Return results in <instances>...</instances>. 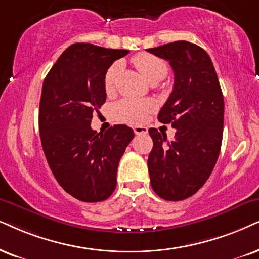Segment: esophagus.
Wrapping results in <instances>:
<instances>
[{
	"label": "esophagus",
	"instance_id": "esophagus-1",
	"mask_svg": "<svg viewBox=\"0 0 259 259\" xmlns=\"http://www.w3.org/2000/svg\"><path fill=\"white\" fill-rule=\"evenodd\" d=\"M134 133L136 135H147L148 134V127L142 126V125H136L134 126Z\"/></svg>",
	"mask_w": 259,
	"mask_h": 259
}]
</instances>
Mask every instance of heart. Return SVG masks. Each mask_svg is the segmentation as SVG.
<instances>
[{"mask_svg":"<svg viewBox=\"0 0 259 259\" xmlns=\"http://www.w3.org/2000/svg\"><path fill=\"white\" fill-rule=\"evenodd\" d=\"M134 64L136 65L140 73L150 83H156L166 77L168 73V67L165 61L150 54H139L134 57ZM122 69V64L113 63L107 69L104 78V88L106 93H112L116 86L117 77ZM155 103L149 99H134V98H124L117 101L112 106V116L119 122L140 124L145 122L149 113L155 110Z\"/></svg>","mask_w":259,"mask_h":259,"instance_id":"1","label":"heart"}]
</instances>
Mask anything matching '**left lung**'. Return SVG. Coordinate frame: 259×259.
Listing matches in <instances>:
<instances>
[{"mask_svg": "<svg viewBox=\"0 0 259 259\" xmlns=\"http://www.w3.org/2000/svg\"><path fill=\"white\" fill-rule=\"evenodd\" d=\"M168 61L175 84L158 119L172 124L175 140L150 127V184L166 201H182L198 191L218 161L224 133V96L209 55L201 47L179 40L152 48Z\"/></svg>", "mask_w": 259, "mask_h": 259, "instance_id": "left-lung-1", "label": "left lung"}]
</instances>
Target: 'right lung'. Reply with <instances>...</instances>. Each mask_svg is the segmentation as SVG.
<instances>
[{
    "instance_id": "1",
    "label": "right lung",
    "mask_w": 259,
    "mask_h": 259,
    "mask_svg": "<svg viewBox=\"0 0 259 259\" xmlns=\"http://www.w3.org/2000/svg\"><path fill=\"white\" fill-rule=\"evenodd\" d=\"M127 54L76 42L61 55L42 83V150L58 184L78 201L101 202L112 195L119 160L134 139L133 129L124 124L105 133L91 127L93 113L106 100V71Z\"/></svg>"
}]
</instances>
